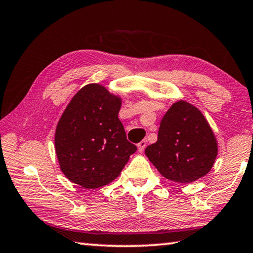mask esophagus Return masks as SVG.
<instances>
[{"mask_svg":"<svg viewBox=\"0 0 253 253\" xmlns=\"http://www.w3.org/2000/svg\"><path fill=\"white\" fill-rule=\"evenodd\" d=\"M146 145H147V141L146 140H142V141H140L139 143H138V151L139 153H142L143 150H145V148H146Z\"/></svg>","mask_w":253,"mask_h":253,"instance_id":"obj_1","label":"esophagus"}]
</instances>
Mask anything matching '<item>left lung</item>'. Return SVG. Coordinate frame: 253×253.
Instances as JSON below:
<instances>
[{
  "instance_id": "1",
  "label": "left lung",
  "mask_w": 253,
  "mask_h": 253,
  "mask_svg": "<svg viewBox=\"0 0 253 253\" xmlns=\"http://www.w3.org/2000/svg\"><path fill=\"white\" fill-rule=\"evenodd\" d=\"M145 154L167 180L186 184L211 172L218 142L199 108L181 99L166 112L157 141L147 147Z\"/></svg>"
}]
</instances>
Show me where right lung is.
Instances as JSON below:
<instances>
[{"mask_svg":"<svg viewBox=\"0 0 253 253\" xmlns=\"http://www.w3.org/2000/svg\"><path fill=\"white\" fill-rule=\"evenodd\" d=\"M121 105L120 95L88 84L65 107L54 142L60 169L72 183L84 189L107 185L135 153L119 119Z\"/></svg>","mask_w":253,"mask_h":253,"instance_id":"right-lung-1","label":"right lung"}]
</instances>
